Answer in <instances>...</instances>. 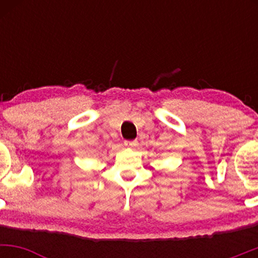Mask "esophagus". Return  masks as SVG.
<instances>
[{"label":"esophagus","instance_id":"obj_1","mask_svg":"<svg viewBox=\"0 0 258 258\" xmlns=\"http://www.w3.org/2000/svg\"><path fill=\"white\" fill-rule=\"evenodd\" d=\"M125 146L127 148H135L138 146V141H125Z\"/></svg>","mask_w":258,"mask_h":258}]
</instances>
